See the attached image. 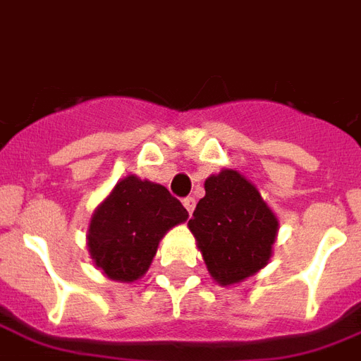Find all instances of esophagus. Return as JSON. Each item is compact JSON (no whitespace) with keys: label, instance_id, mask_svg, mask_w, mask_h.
<instances>
[{"label":"esophagus","instance_id":"esophagus-1","mask_svg":"<svg viewBox=\"0 0 361 361\" xmlns=\"http://www.w3.org/2000/svg\"><path fill=\"white\" fill-rule=\"evenodd\" d=\"M183 205H184V207H186V211H188V213H190V215H192V211H194V207H196V200H194V197H192V196L184 197Z\"/></svg>","mask_w":361,"mask_h":361}]
</instances>
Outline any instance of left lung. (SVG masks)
I'll return each mask as SVG.
<instances>
[{
    "instance_id": "obj_1",
    "label": "left lung",
    "mask_w": 361,
    "mask_h": 361,
    "mask_svg": "<svg viewBox=\"0 0 361 361\" xmlns=\"http://www.w3.org/2000/svg\"><path fill=\"white\" fill-rule=\"evenodd\" d=\"M188 228L211 278L232 286L267 267L278 219L247 178L222 169L205 178V196L197 202Z\"/></svg>"
}]
</instances>
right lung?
Masks as SVG:
<instances>
[{"mask_svg": "<svg viewBox=\"0 0 361 361\" xmlns=\"http://www.w3.org/2000/svg\"><path fill=\"white\" fill-rule=\"evenodd\" d=\"M186 219L188 211L165 186L129 175L91 216V259L110 280H139L150 268L159 240Z\"/></svg>", "mask_w": 361, "mask_h": 361, "instance_id": "add662e5", "label": "right lung"}]
</instances>
